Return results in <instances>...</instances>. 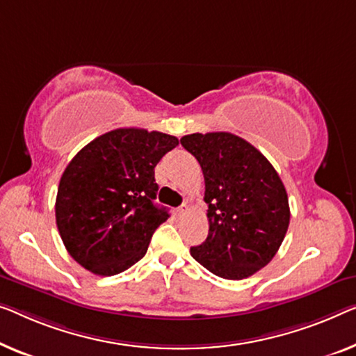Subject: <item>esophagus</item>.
I'll use <instances>...</instances> for the list:
<instances>
[{
	"mask_svg": "<svg viewBox=\"0 0 356 356\" xmlns=\"http://www.w3.org/2000/svg\"><path fill=\"white\" fill-rule=\"evenodd\" d=\"M188 214V206L187 204H182L180 206V208H177V216L179 217H184V216H187Z\"/></svg>",
	"mask_w": 356,
	"mask_h": 356,
	"instance_id": "34e87169",
	"label": "esophagus"
}]
</instances>
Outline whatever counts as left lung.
I'll return each mask as SVG.
<instances>
[{"label":"left lung","mask_w":356,"mask_h":356,"mask_svg":"<svg viewBox=\"0 0 356 356\" xmlns=\"http://www.w3.org/2000/svg\"><path fill=\"white\" fill-rule=\"evenodd\" d=\"M204 176L209 233L190 254L211 273L243 280L265 267L289 227L288 193L278 172L256 147L230 132L180 139Z\"/></svg>","instance_id":"8db88e82"}]
</instances>
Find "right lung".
Instances as JSON below:
<instances>
[{
	"label": "right lung",
	"mask_w": 356,
	"mask_h": 356,
	"mask_svg": "<svg viewBox=\"0 0 356 356\" xmlns=\"http://www.w3.org/2000/svg\"><path fill=\"white\" fill-rule=\"evenodd\" d=\"M179 145L163 132L120 127L89 142L68 163L56 198L67 251L94 275L111 277L145 256L169 212L156 206L155 166Z\"/></svg>",
	"instance_id": "obj_1"
}]
</instances>
